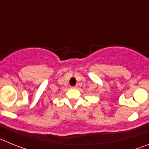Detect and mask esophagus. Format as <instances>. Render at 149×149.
<instances>
[{"mask_svg": "<svg viewBox=\"0 0 149 149\" xmlns=\"http://www.w3.org/2000/svg\"><path fill=\"white\" fill-rule=\"evenodd\" d=\"M78 87V86H72V88H74V89H77Z\"/></svg>", "mask_w": 149, "mask_h": 149, "instance_id": "1", "label": "esophagus"}]
</instances>
